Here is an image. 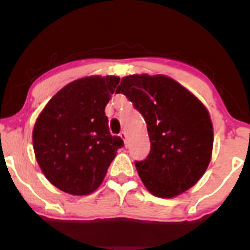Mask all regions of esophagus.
<instances>
[{
	"instance_id": "esophagus-1",
	"label": "esophagus",
	"mask_w": 250,
	"mask_h": 250,
	"mask_svg": "<svg viewBox=\"0 0 250 250\" xmlns=\"http://www.w3.org/2000/svg\"><path fill=\"white\" fill-rule=\"evenodd\" d=\"M120 137L123 140L125 145H127V134H125V131H121V133H120Z\"/></svg>"
}]
</instances>
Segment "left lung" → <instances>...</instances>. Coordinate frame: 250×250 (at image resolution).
Segmentation results:
<instances>
[{"label":"left lung","instance_id":"left-lung-1","mask_svg":"<svg viewBox=\"0 0 250 250\" xmlns=\"http://www.w3.org/2000/svg\"><path fill=\"white\" fill-rule=\"evenodd\" d=\"M116 93L127 96L147 122L150 153L135 166L149 193L171 199L196 185L213 153L206 105L166 75L125 76Z\"/></svg>","mask_w":250,"mask_h":250}]
</instances>
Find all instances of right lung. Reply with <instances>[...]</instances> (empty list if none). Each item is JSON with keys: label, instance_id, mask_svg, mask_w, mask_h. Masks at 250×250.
Instances as JSON below:
<instances>
[{"label": "right lung", "instance_id": "right-lung-1", "mask_svg": "<svg viewBox=\"0 0 250 250\" xmlns=\"http://www.w3.org/2000/svg\"><path fill=\"white\" fill-rule=\"evenodd\" d=\"M117 76H87L68 83L50 99L33 129L36 161L51 185L71 195H89L101 186L117 149L104 108Z\"/></svg>", "mask_w": 250, "mask_h": 250}]
</instances>
